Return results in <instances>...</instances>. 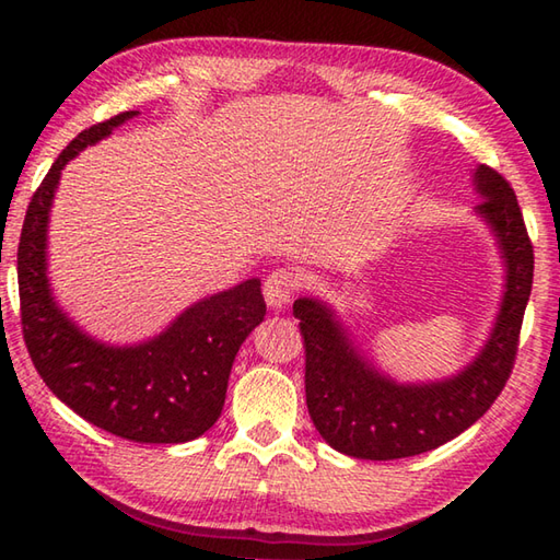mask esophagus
Listing matches in <instances>:
<instances>
[{
	"label": "esophagus",
	"instance_id": "esophagus-1",
	"mask_svg": "<svg viewBox=\"0 0 560 560\" xmlns=\"http://www.w3.org/2000/svg\"><path fill=\"white\" fill-rule=\"evenodd\" d=\"M301 287L299 269H277L264 279V299L271 308H283L293 299V293Z\"/></svg>",
	"mask_w": 560,
	"mask_h": 560
}]
</instances>
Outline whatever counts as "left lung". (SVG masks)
<instances>
[{"label":"left lung","mask_w":560,"mask_h":560,"mask_svg":"<svg viewBox=\"0 0 560 560\" xmlns=\"http://www.w3.org/2000/svg\"><path fill=\"white\" fill-rule=\"evenodd\" d=\"M474 207L494 232L506 267L504 299L485 348L457 375L434 383H397L358 353L318 299L293 301L306 348V405L330 447L355 459H402L438 450L485 415L514 368L518 334L534 283V246L511 185L497 170L479 165Z\"/></svg>","instance_id":"obj_1"}]
</instances>
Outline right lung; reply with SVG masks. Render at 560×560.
Listing matches in <instances>:
<instances>
[{
  "instance_id": "1",
  "label": "right lung",
  "mask_w": 560,
  "mask_h": 560,
  "mask_svg": "<svg viewBox=\"0 0 560 560\" xmlns=\"http://www.w3.org/2000/svg\"><path fill=\"white\" fill-rule=\"evenodd\" d=\"M132 116L138 110L79 132L34 192L16 252L22 330L36 373L75 415L122 440L177 444L200 438L222 415L236 350L264 320L267 303L261 281L246 279L192 303L138 346L91 338L59 308L46 277V232L61 170Z\"/></svg>"
}]
</instances>
